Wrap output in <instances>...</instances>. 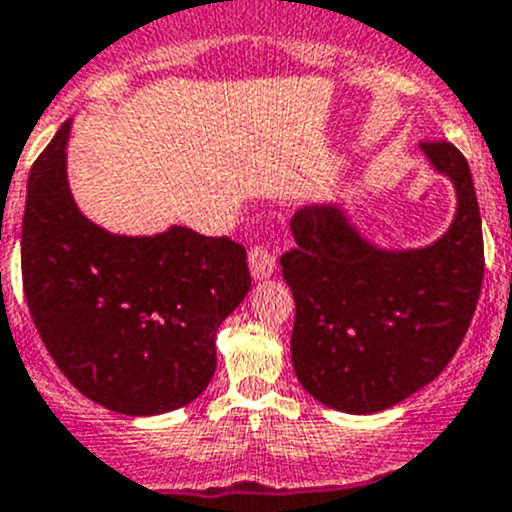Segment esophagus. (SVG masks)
<instances>
[{
  "mask_svg": "<svg viewBox=\"0 0 512 512\" xmlns=\"http://www.w3.org/2000/svg\"><path fill=\"white\" fill-rule=\"evenodd\" d=\"M275 270V252L267 247H252L250 250V273L255 280L270 278Z\"/></svg>",
  "mask_w": 512,
  "mask_h": 512,
  "instance_id": "obj_1",
  "label": "esophagus"
}]
</instances>
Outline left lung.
Instances as JSON below:
<instances>
[{
  "instance_id": "obj_1",
  "label": "left lung",
  "mask_w": 512,
  "mask_h": 512,
  "mask_svg": "<svg viewBox=\"0 0 512 512\" xmlns=\"http://www.w3.org/2000/svg\"><path fill=\"white\" fill-rule=\"evenodd\" d=\"M421 150L457 188L454 222L434 245L380 250L336 204L290 219L296 247L280 265L296 301L293 370L336 411H385L439 377L477 308L485 245L467 158L446 140Z\"/></svg>"
}]
</instances>
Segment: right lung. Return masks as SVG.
Wrapping results in <instances>:
<instances>
[{"mask_svg": "<svg viewBox=\"0 0 512 512\" xmlns=\"http://www.w3.org/2000/svg\"><path fill=\"white\" fill-rule=\"evenodd\" d=\"M63 122L35 160L22 219V285L55 365L78 393L124 416L176 411L216 370V329L250 290L245 247L170 227L124 237L71 196Z\"/></svg>", "mask_w": 512, "mask_h": 512, "instance_id": "obj_1", "label": "right lung"}]
</instances>
